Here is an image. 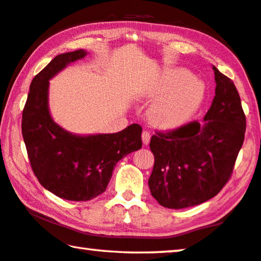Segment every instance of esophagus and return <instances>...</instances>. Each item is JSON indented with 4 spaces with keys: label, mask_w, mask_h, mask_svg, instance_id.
Masks as SVG:
<instances>
[{
    "label": "esophagus",
    "mask_w": 261,
    "mask_h": 261,
    "mask_svg": "<svg viewBox=\"0 0 261 261\" xmlns=\"http://www.w3.org/2000/svg\"><path fill=\"white\" fill-rule=\"evenodd\" d=\"M142 141H143V144H149L150 142V133L147 130H143L142 132Z\"/></svg>",
    "instance_id": "1"
}]
</instances>
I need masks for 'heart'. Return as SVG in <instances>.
Segmentation results:
<instances>
[{"label": "heart", "mask_w": 261, "mask_h": 261, "mask_svg": "<svg viewBox=\"0 0 261 261\" xmlns=\"http://www.w3.org/2000/svg\"><path fill=\"white\" fill-rule=\"evenodd\" d=\"M205 88L184 68H170L151 81L150 96L163 95L150 110V119L162 128L177 127L189 120L204 98Z\"/></svg>", "instance_id": "heart-1"}]
</instances>
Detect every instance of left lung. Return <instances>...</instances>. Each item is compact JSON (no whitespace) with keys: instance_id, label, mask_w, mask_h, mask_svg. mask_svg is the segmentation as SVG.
Segmentation results:
<instances>
[{"instance_id":"left-lung-1","label":"left lung","mask_w":261,"mask_h":261,"mask_svg":"<svg viewBox=\"0 0 261 261\" xmlns=\"http://www.w3.org/2000/svg\"><path fill=\"white\" fill-rule=\"evenodd\" d=\"M216 96L203 121L157 130L149 188L164 207L185 208L217 196L229 181L244 142L245 113L231 79L213 66Z\"/></svg>"}]
</instances>
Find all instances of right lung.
Instances as JSON below:
<instances>
[{"instance_id": "obj_1", "label": "right lung", "mask_w": 261, "mask_h": 261, "mask_svg": "<svg viewBox=\"0 0 261 261\" xmlns=\"http://www.w3.org/2000/svg\"><path fill=\"white\" fill-rule=\"evenodd\" d=\"M84 49L58 55L32 80L21 118V133L34 175L63 199L86 202L107 190L121 158L142 147L138 123L113 134L76 136L54 122L48 110L49 79L85 57Z\"/></svg>"}]
</instances>
